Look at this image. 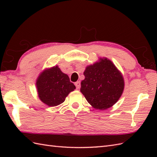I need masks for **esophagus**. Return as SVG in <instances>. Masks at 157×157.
<instances>
[{"label": "esophagus", "mask_w": 157, "mask_h": 157, "mask_svg": "<svg viewBox=\"0 0 157 157\" xmlns=\"http://www.w3.org/2000/svg\"><path fill=\"white\" fill-rule=\"evenodd\" d=\"M75 86H76V88L78 89V90L80 88L81 84H80V82H76L75 83Z\"/></svg>", "instance_id": "esophagus-1"}]
</instances>
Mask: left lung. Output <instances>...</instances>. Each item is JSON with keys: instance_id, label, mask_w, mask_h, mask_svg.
<instances>
[{"instance_id": "left-lung-1", "label": "left lung", "mask_w": 157, "mask_h": 157, "mask_svg": "<svg viewBox=\"0 0 157 157\" xmlns=\"http://www.w3.org/2000/svg\"><path fill=\"white\" fill-rule=\"evenodd\" d=\"M80 92L93 108L105 110L119 101L124 90V79L113 62L106 57L86 67Z\"/></svg>"}]
</instances>
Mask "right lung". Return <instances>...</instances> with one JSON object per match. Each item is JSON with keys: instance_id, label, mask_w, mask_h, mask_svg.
<instances>
[{"instance_id": "add662e5", "label": "right lung", "mask_w": 157, "mask_h": 157, "mask_svg": "<svg viewBox=\"0 0 157 157\" xmlns=\"http://www.w3.org/2000/svg\"><path fill=\"white\" fill-rule=\"evenodd\" d=\"M40 100L48 106H56L65 101L70 92L75 89L69 76L56 65L43 70L36 79Z\"/></svg>"}]
</instances>
